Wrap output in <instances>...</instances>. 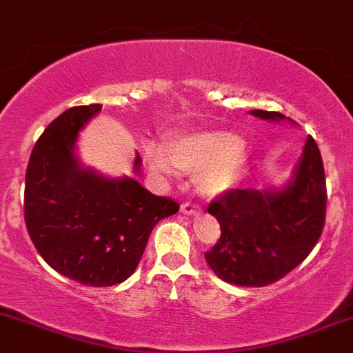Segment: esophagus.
I'll return each instance as SVG.
<instances>
[{
  "label": "esophagus",
  "instance_id": "34e87169",
  "mask_svg": "<svg viewBox=\"0 0 353 353\" xmlns=\"http://www.w3.org/2000/svg\"><path fill=\"white\" fill-rule=\"evenodd\" d=\"M180 210L183 214H187V216H192V214L197 212V205H195L194 202H183V203H181Z\"/></svg>",
  "mask_w": 353,
  "mask_h": 353
}]
</instances>
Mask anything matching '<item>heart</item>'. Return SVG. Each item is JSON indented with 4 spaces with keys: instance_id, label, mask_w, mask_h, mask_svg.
<instances>
[{
    "instance_id": "heart-1",
    "label": "heart",
    "mask_w": 353,
    "mask_h": 353,
    "mask_svg": "<svg viewBox=\"0 0 353 353\" xmlns=\"http://www.w3.org/2000/svg\"><path fill=\"white\" fill-rule=\"evenodd\" d=\"M245 141L230 132H199L181 136L170 144V154L163 148L148 151L150 165L156 172L175 175L201 173L203 194L216 195L230 190L241 173Z\"/></svg>"
}]
</instances>
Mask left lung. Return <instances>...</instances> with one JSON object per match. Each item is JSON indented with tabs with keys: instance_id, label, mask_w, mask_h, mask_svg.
Instances as JSON below:
<instances>
[{
	"instance_id": "8db88e82",
	"label": "left lung",
	"mask_w": 353,
	"mask_h": 353,
	"mask_svg": "<svg viewBox=\"0 0 353 353\" xmlns=\"http://www.w3.org/2000/svg\"><path fill=\"white\" fill-rule=\"evenodd\" d=\"M250 114L263 121L287 119L281 112ZM207 210L221 226L219 241L205 252L217 277L241 287L281 281L306 260L325 226L326 180L316 141L307 137L292 180L282 190L232 188Z\"/></svg>"
}]
</instances>
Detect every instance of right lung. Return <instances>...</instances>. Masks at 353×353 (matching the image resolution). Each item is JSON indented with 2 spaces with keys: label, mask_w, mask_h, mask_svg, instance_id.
Instances as JSON below:
<instances>
[{
  "label": "right lung",
  "mask_w": 353,
  "mask_h": 353,
  "mask_svg": "<svg viewBox=\"0 0 353 353\" xmlns=\"http://www.w3.org/2000/svg\"><path fill=\"white\" fill-rule=\"evenodd\" d=\"M100 110V103L72 107L49 123L28 159L23 197L25 224L41 256L61 275L90 287L129 279L152 228L180 209L134 178L83 168L76 137ZM141 163L137 154L136 173Z\"/></svg>",
  "instance_id": "1"
}]
</instances>
